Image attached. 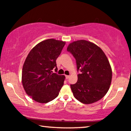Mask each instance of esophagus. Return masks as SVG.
Segmentation results:
<instances>
[{
    "label": "esophagus",
    "instance_id": "obj_1",
    "mask_svg": "<svg viewBox=\"0 0 131 131\" xmlns=\"http://www.w3.org/2000/svg\"><path fill=\"white\" fill-rule=\"evenodd\" d=\"M65 77H66V78H67V79H68V78H69V75H65Z\"/></svg>",
    "mask_w": 131,
    "mask_h": 131
}]
</instances>
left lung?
Segmentation results:
<instances>
[{"instance_id": "obj_1", "label": "left lung", "mask_w": 131, "mask_h": 131, "mask_svg": "<svg viewBox=\"0 0 131 131\" xmlns=\"http://www.w3.org/2000/svg\"><path fill=\"white\" fill-rule=\"evenodd\" d=\"M67 51L74 56L77 69V82L71 85L73 95L85 104L102 99L108 91L112 80V69L102 50L92 42L81 39L72 42Z\"/></svg>"}]
</instances>
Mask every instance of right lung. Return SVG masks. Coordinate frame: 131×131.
<instances>
[{
    "label": "right lung",
    "instance_id": "1",
    "mask_svg": "<svg viewBox=\"0 0 131 131\" xmlns=\"http://www.w3.org/2000/svg\"><path fill=\"white\" fill-rule=\"evenodd\" d=\"M66 42L48 39L38 43L23 64L21 81L26 93L36 102L47 103L59 95L65 76L52 73Z\"/></svg>",
    "mask_w": 131,
    "mask_h": 131
}]
</instances>
